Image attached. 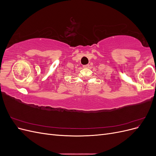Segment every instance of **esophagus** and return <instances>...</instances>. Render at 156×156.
Here are the masks:
<instances>
[{"mask_svg":"<svg viewBox=\"0 0 156 156\" xmlns=\"http://www.w3.org/2000/svg\"><path fill=\"white\" fill-rule=\"evenodd\" d=\"M89 67V64H87V65H84L83 68H88Z\"/></svg>","mask_w":156,"mask_h":156,"instance_id":"obj_1","label":"esophagus"}]
</instances>
